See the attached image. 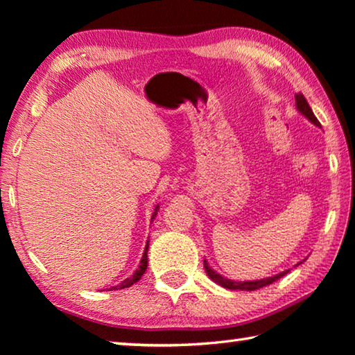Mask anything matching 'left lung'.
Listing matches in <instances>:
<instances>
[{
  "label": "left lung",
  "instance_id": "8db88e82",
  "mask_svg": "<svg viewBox=\"0 0 355 355\" xmlns=\"http://www.w3.org/2000/svg\"><path fill=\"white\" fill-rule=\"evenodd\" d=\"M295 104H297V109H299L303 115H305L309 121L314 123L316 126H320V123L318 121V118L314 116L311 107H309L308 101L305 99V96H303V93H297L295 94ZM204 267H205V272L208 277H210L213 281H215L216 284L223 286V288L226 289H240V291H256V289H261V288H266V286L275 283V281L283 278L286 273L289 272V270H286V272L279 273V275H275V277L272 278H267V279H259V281H230L227 278L221 277V275H218L215 270H211L210 267H208L207 261H204Z\"/></svg>",
  "mask_w": 355,
  "mask_h": 355
}]
</instances>
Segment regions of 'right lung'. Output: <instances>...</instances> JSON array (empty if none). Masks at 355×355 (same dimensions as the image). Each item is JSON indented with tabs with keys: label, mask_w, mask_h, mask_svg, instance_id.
<instances>
[{
	"label": "right lung",
	"mask_w": 355,
	"mask_h": 355,
	"mask_svg": "<svg viewBox=\"0 0 355 355\" xmlns=\"http://www.w3.org/2000/svg\"><path fill=\"white\" fill-rule=\"evenodd\" d=\"M157 208H159V207H156V210H155V213H153V218L156 216ZM147 251H148V243H147V246H145L142 261H140V266H139V270H136V273L131 275V277H129V278H126L125 281H123L121 284H118V286H114V288H110V291H112V289H125V288H129V286H132L134 283H137V281H139L140 278H142V275L145 273V270H147V266H148Z\"/></svg>",
	"instance_id": "1"
}]
</instances>
